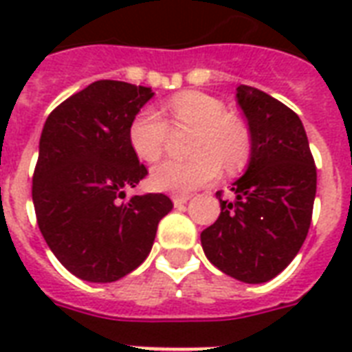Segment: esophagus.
Instances as JSON below:
<instances>
[{"label":"esophagus","mask_w":352,"mask_h":352,"mask_svg":"<svg viewBox=\"0 0 352 352\" xmlns=\"http://www.w3.org/2000/svg\"><path fill=\"white\" fill-rule=\"evenodd\" d=\"M173 201H174V206H176V207H182V206H184V204H187V201H189V196L174 195L173 196Z\"/></svg>","instance_id":"34e87169"}]
</instances>
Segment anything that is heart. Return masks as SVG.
<instances>
[{"instance_id": "heart-1", "label": "heart", "mask_w": 352, "mask_h": 352, "mask_svg": "<svg viewBox=\"0 0 352 352\" xmlns=\"http://www.w3.org/2000/svg\"><path fill=\"white\" fill-rule=\"evenodd\" d=\"M170 128L192 130L187 160H167L151 170V187L170 195H187L219 178L220 162L239 168L252 152L246 126L233 117L222 100L200 91L173 95L165 102V117L151 106L139 110L128 126V143L141 162L154 163L163 154Z\"/></svg>"}]
</instances>
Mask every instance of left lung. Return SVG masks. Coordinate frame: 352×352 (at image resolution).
Segmentation results:
<instances>
[{"mask_svg":"<svg viewBox=\"0 0 352 352\" xmlns=\"http://www.w3.org/2000/svg\"><path fill=\"white\" fill-rule=\"evenodd\" d=\"M236 102L248 119L252 156L231 187L235 200L220 198V217L200 239L220 272L255 285L274 279L303 246L318 176L296 111L244 84L236 88Z\"/></svg>","mask_w":352,"mask_h":352,"instance_id":"obj_1","label":"left lung"}]
</instances>
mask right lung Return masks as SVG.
<instances>
[{"label":"right lung","instance_id":"add662e5","mask_svg":"<svg viewBox=\"0 0 352 352\" xmlns=\"http://www.w3.org/2000/svg\"><path fill=\"white\" fill-rule=\"evenodd\" d=\"M152 95L145 86L97 80L43 124L32 176L38 228L54 257L89 283H111L138 268L173 209L162 192L121 201L148 174L128 143V126Z\"/></svg>","mask_w":352,"mask_h":352}]
</instances>
